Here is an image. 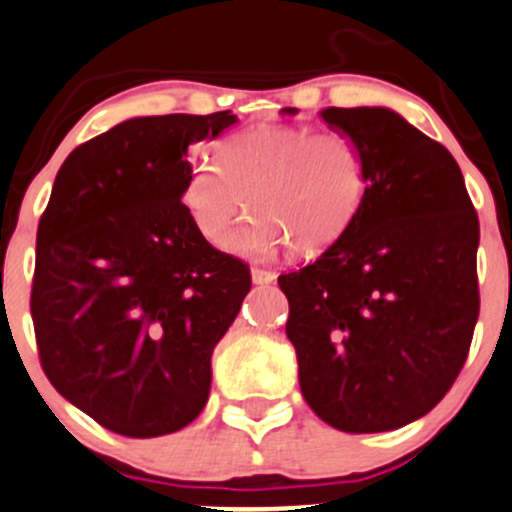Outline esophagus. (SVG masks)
<instances>
[{
    "label": "esophagus",
    "instance_id": "esophagus-1",
    "mask_svg": "<svg viewBox=\"0 0 512 512\" xmlns=\"http://www.w3.org/2000/svg\"><path fill=\"white\" fill-rule=\"evenodd\" d=\"M275 272L270 270H260V267H252V282L255 285H270V282H275Z\"/></svg>",
    "mask_w": 512,
    "mask_h": 512
}]
</instances>
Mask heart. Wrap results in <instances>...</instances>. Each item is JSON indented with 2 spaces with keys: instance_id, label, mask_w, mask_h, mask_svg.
Segmentation results:
<instances>
[{
  "instance_id": "obj_1",
  "label": "heart",
  "mask_w": 512,
  "mask_h": 512,
  "mask_svg": "<svg viewBox=\"0 0 512 512\" xmlns=\"http://www.w3.org/2000/svg\"><path fill=\"white\" fill-rule=\"evenodd\" d=\"M237 255L270 257L285 245L315 255L335 245L365 197V160L342 132L307 124H265L227 137L217 162L200 160L182 185V205L202 240Z\"/></svg>"
}]
</instances>
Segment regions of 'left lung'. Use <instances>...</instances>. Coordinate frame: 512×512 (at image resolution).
<instances>
[{
  "instance_id": "left-lung-1",
  "label": "left lung",
  "mask_w": 512,
  "mask_h": 512,
  "mask_svg": "<svg viewBox=\"0 0 512 512\" xmlns=\"http://www.w3.org/2000/svg\"><path fill=\"white\" fill-rule=\"evenodd\" d=\"M320 117L360 147L365 197L335 245L277 277L285 330L317 418L385 433L430 413L463 370L480 312L478 215L453 155L398 112Z\"/></svg>"
}]
</instances>
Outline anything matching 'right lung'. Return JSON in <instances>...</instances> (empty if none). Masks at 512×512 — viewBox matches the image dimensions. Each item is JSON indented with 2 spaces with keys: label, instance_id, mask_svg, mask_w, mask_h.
I'll use <instances>...</instances> for the list:
<instances>
[{
  "label": "right lung",
  "instance_id": "right-lung-1",
  "mask_svg": "<svg viewBox=\"0 0 512 512\" xmlns=\"http://www.w3.org/2000/svg\"><path fill=\"white\" fill-rule=\"evenodd\" d=\"M230 112L119 122L59 167L39 220L32 320L57 393L102 428L157 438L205 408L212 350L250 292L182 205L187 150Z\"/></svg>",
  "mask_w": 512,
  "mask_h": 512
}]
</instances>
